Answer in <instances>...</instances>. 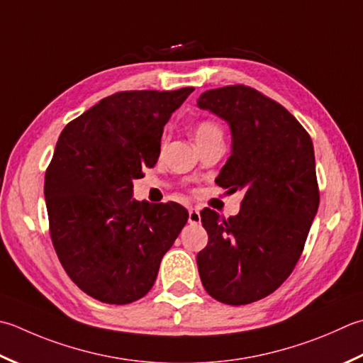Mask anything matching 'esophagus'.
Returning <instances> with one entry per match:
<instances>
[{
    "label": "esophagus",
    "instance_id": "1",
    "mask_svg": "<svg viewBox=\"0 0 363 363\" xmlns=\"http://www.w3.org/2000/svg\"><path fill=\"white\" fill-rule=\"evenodd\" d=\"M200 222H201L200 211H198V209H194V208H190V209H189V223H191V225H198Z\"/></svg>",
    "mask_w": 363,
    "mask_h": 363
}]
</instances>
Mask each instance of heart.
Returning a JSON list of instances; mask_svg holds the SVG:
<instances>
[{
  "label": "heart",
  "mask_w": 363,
  "mask_h": 363,
  "mask_svg": "<svg viewBox=\"0 0 363 363\" xmlns=\"http://www.w3.org/2000/svg\"><path fill=\"white\" fill-rule=\"evenodd\" d=\"M195 141H206L212 138H223L222 127L214 119H203L195 125Z\"/></svg>",
  "instance_id": "obj_1"
}]
</instances>
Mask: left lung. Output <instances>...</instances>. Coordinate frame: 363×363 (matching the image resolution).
Returning <instances> with one entry per match:
<instances>
[{
	"label": "left lung",
	"instance_id": "left-lung-1",
	"mask_svg": "<svg viewBox=\"0 0 363 363\" xmlns=\"http://www.w3.org/2000/svg\"><path fill=\"white\" fill-rule=\"evenodd\" d=\"M198 106L231 129V155L216 182L244 190L238 216L201 211L209 242L196 255L198 272L216 301L257 302L293 272L318 212L313 143L285 106L244 84L206 91Z\"/></svg>",
	"mask_w": 363,
	"mask_h": 363
}]
</instances>
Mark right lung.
I'll return each mask as SVG.
<instances>
[{
    "instance_id": "right-lung-1",
    "label": "right lung",
    "mask_w": 363,
    "mask_h": 363,
    "mask_svg": "<svg viewBox=\"0 0 363 363\" xmlns=\"http://www.w3.org/2000/svg\"><path fill=\"white\" fill-rule=\"evenodd\" d=\"M121 91L70 121L45 173L50 236L75 285L125 305L152 288L160 261L189 220L174 201L132 198L133 179L157 163L163 125L191 94Z\"/></svg>"
}]
</instances>
